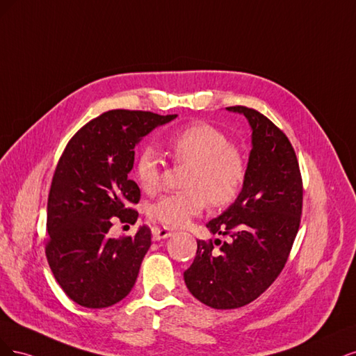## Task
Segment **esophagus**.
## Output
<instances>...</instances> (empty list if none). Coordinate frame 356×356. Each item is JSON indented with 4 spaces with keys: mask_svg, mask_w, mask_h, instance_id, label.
Segmentation results:
<instances>
[{
    "mask_svg": "<svg viewBox=\"0 0 356 356\" xmlns=\"http://www.w3.org/2000/svg\"><path fill=\"white\" fill-rule=\"evenodd\" d=\"M171 236V232L167 231V229H163V227H154L152 229V239L154 241H161V239H165Z\"/></svg>",
    "mask_w": 356,
    "mask_h": 356,
    "instance_id": "esophagus-1",
    "label": "esophagus"
}]
</instances>
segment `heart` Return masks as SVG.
<instances>
[{
	"label": "heart",
	"mask_w": 356,
	"mask_h": 356,
	"mask_svg": "<svg viewBox=\"0 0 356 356\" xmlns=\"http://www.w3.org/2000/svg\"><path fill=\"white\" fill-rule=\"evenodd\" d=\"M170 155L179 164L189 165L183 177L186 191L164 195L149 205V217L168 227L185 225L207 205L226 207L243 189L247 164L231 137L216 125L195 122L167 139ZM134 177L142 191L154 193L161 185V163L154 149L145 147L137 155Z\"/></svg>",
	"instance_id": "1"
}]
</instances>
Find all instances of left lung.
<instances>
[{
  "mask_svg": "<svg viewBox=\"0 0 356 356\" xmlns=\"http://www.w3.org/2000/svg\"><path fill=\"white\" fill-rule=\"evenodd\" d=\"M226 109L244 113L253 130L243 191L207 223L231 241L198 239L197 256L183 273L192 296L214 309L245 306L269 289L289 260L303 209L300 167L289 137L256 109Z\"/></svg>",
  "mask_w": 356,
  "mask_h": 356,
  "instance_id": "8db88e82",
  "label": "left lung"
}]
</instances>
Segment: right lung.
Listing matches in <instances>:
<instances>
[{
  "label": "right lung",
  "mask_w": 356,
  "mask_h": 356,
  "mask_svg": "<svg viewBox=\"0 0 356 356\" xmlns=\"http://www.w3.org/2000/svg\"><path fill=\"white\" fill-rule=\"evenodd\" d=\"M177 115L113 109L83 125L56 165L47 202L45 256L66 296L100 309L127 296L151 247V229L109 236L112 217L136 223L140 189L129 179L134 146Z\"/></svg>",
  "instance_id": "right-lung-1"
}]
</instances>
